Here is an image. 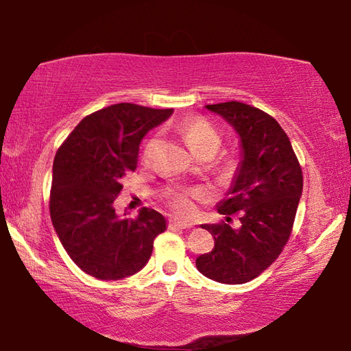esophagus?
<instances>
[{
    "mask_svg": "<svg viewBox=\"0 0 351 351\" xmlns=\"http://www.w3.org/2000/svg\"><path fill=\"white\" fill-rule=\"evenodd\" d=\"M169 228H180V229H190L193 228L192 223H187V221H181V219L178 218H171L169 221Z\"/></svg>",
    "mask_w": 351,
    "mask_h": 351,
    "instance_id": "esophagus-1",
    "label": "esophagus"
}]
</instances>
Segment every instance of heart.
<instances>
[{"label":"heart","mask_w":351,"mask_h":351,"mask_svg":"<svg viewBox=\"0 0 351 351\" xmlns=\"http://www.w3.org/2000/svg\"><path fill=\"white\" fill-rule=\"evenodd\" d=\"M182 136L186 139L187 145L192 148V150L198 154L209 150V148H217L219 145V134L217 130L213 128L210 123H207L204 119L193 117L189 119V121L182 125ZM154 144H156V139H150L145 144L144 154L148 156L150 152L153 150ZM201 197V193L195 189H182L176 190L170 195V203L173 206L176 212H180L181 215H192L195 210V201Z\"/></svg>","instance_id":"1"}]
</instances>
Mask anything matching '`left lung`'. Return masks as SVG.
<instances>
[{
	"label": "left lung",
	"mask_w": 351,
	"mask_h": 351,
	"mask_svg": "<svg viewBox=\"0 0 351 351\" xmlns=\"http://www.w3.org/2000/svg\"><path fill=\"white\" fill-rule=\"evenodd\" d=\"M206 108L239 134V167L217 210L221 215L241 210V226L201 224L213 235L215 247L199 255L197 268L210 280L240 285L261 274L287 245L304 176L289 138L274 117L241 102Z\"/></svg>",
	"instance_id": "8db88e82"
}]
</instances>
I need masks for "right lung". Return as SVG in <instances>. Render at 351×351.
<instances>
[{
  "label": "right lung",
  "instance_id": "add662e5",
  "mask_svg": "<svg viewBox=\"0 0 351 351\" xmlns=\"http://www.w3.org/2000/svg\"><path fill=\"white\" fill-rule=\"evenodd\" d=\"M173 114L134 104L86 116L58 148L49 210L58 240L79 268L99 280H121L147 265L153 241L167 229L161 213L117 215L122 178L138 165L144 136Z\"/></svg>",
  "mask_w": 351,
  "mask_h": 351
}]
</instances>
